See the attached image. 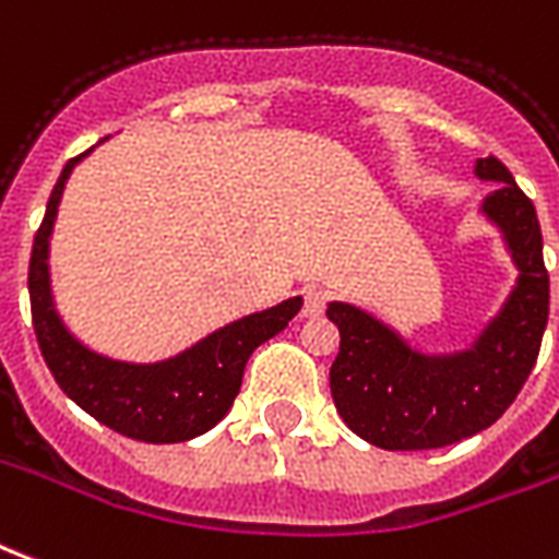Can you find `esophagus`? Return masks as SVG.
Segmentation results:
<instances>
[{
  "label": "esophagus",
  "mask_w": 559,
  "mask_h": 559,
  "mask_svg": "<svg viewBox=\"0 0 559 559\" xmlns=\"http://www.w3.org/2000/svg\"><path fill=\"white\" fill-rule=\"evenodd\" d=\"M325 301H329V293L320 290V287H308L305 290V308H301V313L305 317H320L325 311Z\"/></svg>",
  "instance_id": "obj_1"
}]
</instances>
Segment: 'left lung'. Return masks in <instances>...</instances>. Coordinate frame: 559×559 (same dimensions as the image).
I'll return each instance as SVG.
<instances>
[{"instance_id":"left-lung-1","label":"left lung","mask_w":559,"mask_h":559,"mask_svg":"<svg viewBox=\"0 0 559 559\" xmlns=\"http://www.w3.org/2000/svg\"><path fill=\"white\" fill-rule=\"evenodd\" d=\"M474 175L495 183L483 216L500 227L519 281L471 349L427 355L355 305L325 311L341 332L329 373L334 406L376 448L432 450L483 432L512 406L543 346L551 290L536 206L495 156L477 159Z\"/></svg>"}]
</instances>
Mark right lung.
<instances>
[{
	"instance_id": "add662e5",
	"label": "right lung",
	"mask_w": 559,
	"mask_h": 559,
	"mask_svg": "<svg viewBox=\"0 0 559 559\" xmlns=\"http://www.w3.org/2000/svg\"><path fill=\"white\" fill-rule=\"evenodd\" d=\"M88 153H80L64 165L32 246L28 299L40 355L61 391L121 436L147 444H177L204 436L234 406L251 353L287 329V322L299 313L301 299L296 296L266 311L248 313L206 334L186 353L156 364L115 361L88 349L61 322L49 287V237L59 216L61 192L70 171Z\"/></svg>"
}]
</instances>
